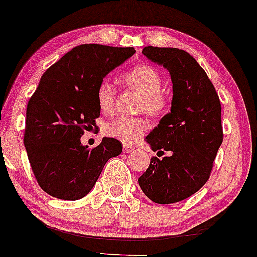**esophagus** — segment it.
<instances>
[{
    "mask_svg": "<svg viewBox=\"0 0 257 257\" xmlns=\"http://www.w3.org/2000/svg\"><path fill=\"white\" fill-rule=\"evenodd\" d=\"M123 151L125 152V154H128V152L134 151V148H132V146H129V145H124L123 146Z\"/></svg>",
    "mask_w": 257,
    "mask_h": 257,
    "instance_id": "obj_1",
    "label": "esophagus"
}]
</instances>
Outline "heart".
Instances as JSON below:
<instances>
[{
	"mask_svg": "<svg viewBox=\"0 0 257 257\" xmlns=\"http://www.w3.org/2000/svg\"><path fill=\"white\" fill-rule=\"evenodd\" d=\"M122 81L125 85L138 90L143 95L142 109L150 115H159L167 107L162 89L161 75L148 64H139L125 70L122 74ZM96 101L101 111L112 114L114 111L115 89L108 80H102L96 90ZM149 129V124L142 118L118 117L105 126L108 137L120 140L124 144H135Z\"/></svg>",
	"mask_w": 257,
	"mask_h": 257,
	"instance_id": "obj_1",
	"label": "heart"
}]
</instances>
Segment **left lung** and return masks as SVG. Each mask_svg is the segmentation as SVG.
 <instances>
[{"label": "left lung", "mask_w": 257, "mask_h": 257, "mask_svg": "<svg viewBox=\"0 0 257 257\" xmlns=\"http://www.w3.org/2000/svg\"><path fill=\"white\" fill-rule=\"evenodd\" d=\"M143 55L170 72L173 84L171 112L146 137L151 157L138 183L151 201L167 205L195 194L210 178L223 142L221 102L206 72L187 51L146 46Z\"/></svg>", "instance_id": "8db88e82"}]
</instances>
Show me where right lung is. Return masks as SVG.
Segmentation results:
<instances>
[{
    "instance_id": "1",
    "label": "right lung",
    "mask_w": 257,
    "mask_h": 257,
    "mask_svg": "<svg viewBox=\"0 0 257 257\" xmlns=\"http://www.w3.org/2000/svg\"><path fill=\"white\" fill-rule=\"evenodd\" d=\"M134 52L133 47L79 45L42 74L27 106L24 146L49 195L70 201L87 195L107 161L122 152L114 138L105 137L91 150L80 138L100 115L97 86Z\"/></svg>"
}]
</instances>
